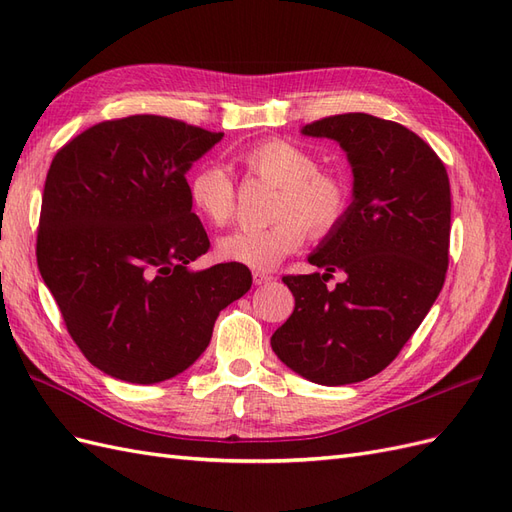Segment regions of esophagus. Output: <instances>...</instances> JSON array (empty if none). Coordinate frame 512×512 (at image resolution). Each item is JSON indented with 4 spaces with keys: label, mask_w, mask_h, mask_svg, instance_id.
<instances>
[{
    "label": "esophagus",
    "mask_w": 512,
    "mask_h": 512,
    "mask_svg": "<svg viewBox=\"0 0 512 512\" xmlns=\"http://www.w3.org/2000/svg\"><path fill=\"white\" fill-rule=\"evenodd\" d=\"M271 282H275V275L265 273V271H254V284H256V286L271 284Z\"/></svg>",
    "instance_id": "obj_1"
}]
</instances>
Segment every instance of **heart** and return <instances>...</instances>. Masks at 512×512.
<instances>
[{
  "instance_id": "heart-1",
  "label": "heart",
  "mask_w": 512,
  "mask_h": 512,
  "mask_svg": "<svg viewBox=\"0 0 512 512\" xmlns=\"http://www.w3.org/2000/svg\"><path fill=\"white\" fill-rule=\"evenodd\" d=\"M241 164L252 177L277 188L271 209L273 226L239 230L218 241V256L254 271H273L305 243V228L322 237L339 226L350 207L348 183L322 173L307 149L284 138H269L241 153ZM194 209L213 226H228L237 215V188L220 164H203L188 183Z\"/></svg>"
}]
</instances>
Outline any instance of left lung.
<instances>
[{
    "instance_id": "1",
    "label": "left lung",
    "mask_w": 512,
    "mask_h": 512,
    "mask_svg": "<svg viewBox=\"0 0 512 512\" xmlns=\"http://www.w3.org/2000/svg\"><path fill=\"white\" fill-rule=\"evenodd\" d=\"M352 166L346 218L307 256L324 273L286 275L292 316L271 337L286 367L309 382H361L389 365L444 286L451 239V185L421 136L395 121L346 113L307 123ZM344 270L333 291L328 277Z\"/></svg>"
}]
</instances>
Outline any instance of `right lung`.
<instances>
[{
  "instance_id": "1",
  "label": "right lung",
  "mask_w": 512,
  "mask_h": 512,
  "mask_svg": "<svg viewBox=\"0 0 512 512\" xmlns=\"http://www.w3.org/2000/svg\"><path fill=\"white\" fill-rule=\"evenodd\" d=\"M222 136L132 115L91 126L55 153L38 269L76 346L108 376L175 378L205 352L222 309L252 286L250 269L235 262L190 269L209 237L185 173Z\"/></svg>"
}]
</instances>
